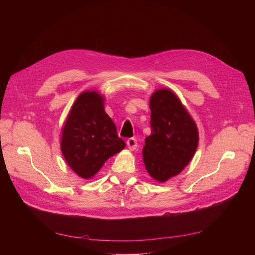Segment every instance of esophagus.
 <instances>
[{"instance_id": "esophagus-1", "label": "esophagus", "mask_w": 255, "mask_h": 255, "mask_svg": "<svg viewBox=\"0 0 255 255\" xmlns=\"http://www.w3.org/2000/svg\"><path fill=\"white\" fill-rule=\"evenodd\" d=\"M127 146H128V148L131 149V150L136 149V147H137V139H136V138L131 137V138H129V139H127Z\"/></svg>"}]
</instances>
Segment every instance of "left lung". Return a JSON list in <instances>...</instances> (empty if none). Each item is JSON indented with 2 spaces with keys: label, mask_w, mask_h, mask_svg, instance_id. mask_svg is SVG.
<instances>
[{
  "label": "left lung",
  "mask_w": 255,
  "mask_h": 255,
  "mask_svg": "<svg viewBox=\"0 0 255 255\" xmlns=\"http://www.w3.org/2000/svg\"><path fill=\"white\" fill-rule=\"evenodd\" d=\"M149 108L152 132L145 138L144 163L152 178L165 182L191 161L199 136L195 122L170 90L155 92Z\"/></svg>",
  "instance_id": "8db88e82"
}]
</instances>
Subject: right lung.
<instances>
[{
	"label": "right lung",
	"instance_id": "right-lung-1",
	"mask_svg": "<svg viewBox=\"0 0 255 255\" xmlns=\"http://www.w3.org/2000/svg\"><path fill=\"white\" fill-rule=\"evenodd\" d=\"M125 141L103 109L100 94L86 91L77 97L63 128L62 153L72 170L89 179L108 158L124 149Z\"/></svg>",
	"mask_w": 255,
	"mask_h": 255
}]
</instances>
